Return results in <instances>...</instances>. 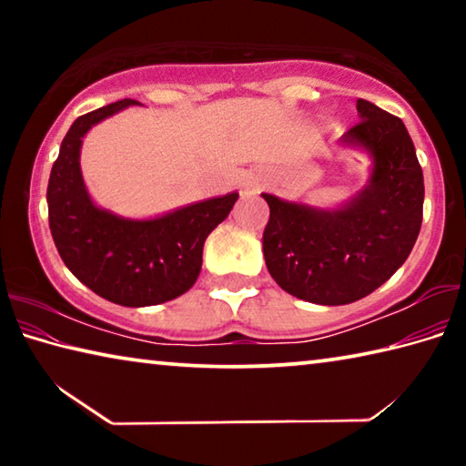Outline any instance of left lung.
I'll list each match as a JSON object with an SVG mask.
<instances>
[{
	"mask_svg": "<svg viewBox=\"0 0 466 466\" xmlns=\"http://www.w3.org/2000/svg\"><path fill=\"white\" fill-rule=\"evenodd\" d=\"M360 123L339 139L370 156L366 185L335 208L261 193L269 205L265 263L281 289L322 306L366 298L407 261L421 230L423 172L405 123L358 100Z\"/></svg>",
	"mask_w": 466,
	"mask_h": 466,
	"instance_id": "obj_1",
	"label": "left lung"
}]
</instances>
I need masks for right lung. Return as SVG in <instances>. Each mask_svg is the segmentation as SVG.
Listing matches in <instances>:
<instances>
[{
	"mask_svg": "<svg viewBox=\"0 0 466 466\" xmlns=\"http://www.w3.org/2000/svg\"><path fill=\"white\" fill-rule=\"evenodd\" d=\"M137 100L77 116L63 137L46 187L49 228L63 263L108 302L141 309L183 296L199 278L205 238L230 214L238 193L133 219L98 208L86 188L80 152L86 133Z\"/></svg>",
	"mask_w": 466,
	"mask_h": 466,
	"instance_id": "right-lung-1",
	"label": "right lung"
}]
</instances>
